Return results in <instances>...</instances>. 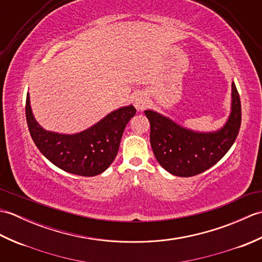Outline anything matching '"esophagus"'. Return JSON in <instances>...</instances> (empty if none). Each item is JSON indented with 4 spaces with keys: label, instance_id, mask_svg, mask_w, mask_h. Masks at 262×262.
Returning <instances> with one entry per match:
<instances>
[{
    "label": "esophagus",
    "instance_id": "1",
    "mask_svg": "<svg viewBox=\"0 0 262 262\" xmlns=\"http://www.w3.org/2000/svg\"><path fill=\"white\" fill-rule=\"evenodd\" d=\"M134 105L137 110H143L147 105V99L142 93H138L134 98Z\"/></svg>",
    "mask_w": 262,
    "mask_h": 262
}]
</instances>
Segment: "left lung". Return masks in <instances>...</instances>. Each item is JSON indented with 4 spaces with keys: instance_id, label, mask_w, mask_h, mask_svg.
<instances>
[{
    "instance_id": "1",
    "label": "left lung",
    "mask_w": 262,
    "mask_h": 262,
    "mask_svg": "<svg viewBox=\"0 0 262 262\" xmlns=\"http://www.w3.org/2000/svg\"><path fill=\"white\" fill-rule=\"evenodd\" d=\"M151 125L149 141L155 159L170 173L193 177L208 170L224 157L236 140L241 126V101L232 83V113L226 125L216 133H194L169 118L146 110Z\"/></svg>"
}]
</instances>
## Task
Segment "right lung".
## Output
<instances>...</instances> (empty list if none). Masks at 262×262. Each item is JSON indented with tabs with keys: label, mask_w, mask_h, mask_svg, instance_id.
I'll list each match as a JSON object with an SVG mask.
<instances>
[{
	"label": "right lung",
	"mask_w": 262,
	"mask_h": 262,
	"mask_svg": "<svg viewBox=\"0 0 262 262\" xmlns=\"http://www.w3.org/2000/svg\"><path fill=\"white\" fill-rule=\"evenodd\" d=\"M135 114L136 109L128 105L79 134L62 135L42 129L32 116L29 93L26 100L28 128L39 151L57 168L82 177L102 173L113 163L127 122Z\"/></svg>",
	"instance_id": "1"
}]
</instances>
